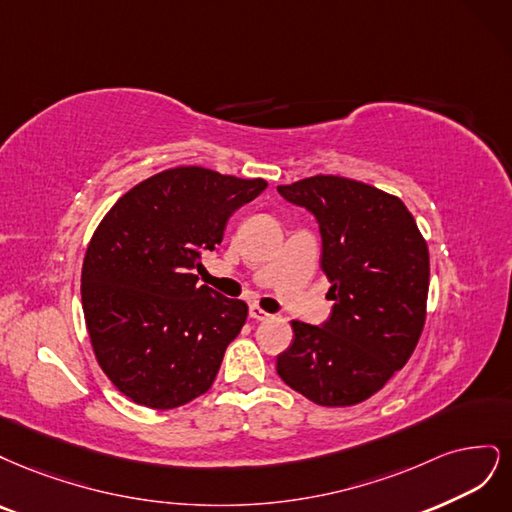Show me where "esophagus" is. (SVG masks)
<instances>
[{"instance_id":"esophagus-1","label":"esophagus","mask_w":512,"mask_h":512,"mask_svg":"<svg viewBox=\"0 0 512 512\" xmlns=\"http://www.w3.org/2000/svg\"><path fill=\"white\" fill-rule=\"evenodd\" d=\"M249 317L255 319V321H266V319H270L268 312L261 310L259 306H251V308H249Z\"/></svg>"}]
</instances>
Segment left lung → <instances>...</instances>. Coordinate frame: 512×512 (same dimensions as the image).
Instances as JSON below:
<instances>
[{"label":"left lung","mask_w":512,"mask_h":512,"mask_svg":"<svg viewBox=\"0 0 512 512\" xmlns=\"http://www.w3.org/2000/svg\"><path fill=\"white\" fill-rule=\"evenodd\" d=\"M287 202L315 214L332 315L291 321L276 357L283 381L319 406H353L383 389L419 342L430 289V253L400 197L342 176L280 185Z\"/></svg>","instance_id":"obj_1"}]
</instances>
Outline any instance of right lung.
I'll use <instances>...</instances> for the list:
<instances>
[{
    "mask_svg": "<svg viewBox=\"0 0 512 512\" xmlns=\"http://www.w3.org/2000/svg\"><path fill=\"white\" fill-rule=\"evenodd\" d=\"M263 178L172 168L129 189L97 225L82 263V310L97 364L129 400L170 410L210 389L249 315L197 283L202 253Z\"/></svg>",
    "mask_w": 512,
    "mask_h": 512,
    "instance_id": "add662e5",
    "label": "right lung"
}]
</instances>
